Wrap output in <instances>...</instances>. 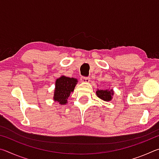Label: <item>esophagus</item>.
Listing matches in <instances>:
<instances>
[{
	"label": "esophagus",
	"mask_w": 159,
	"mask_h": 159,
	"mask_svg": "<svg viewBox=\"0 0 159 159\" xmlns=\"http://www.w3.org/2000/svg\"><path fill=\"white\" fill-rule=\"evenodd\" d=\"M80 80L83 83H89L90 82V78L88 77H83L80 79Z\"/></svg>",
	"instance_id": "1"
}]
</instances>
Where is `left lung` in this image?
Wrapping results in <instances>:
<instances>
[{
  "label": "left lung",
  "instance_id": "8db88e82",
  "mask_svg": "<svg viewBox=\"0 0 159 159\" xmlns=\"http://www.w3.org/2000/svg\"><path fill=\"white\" fill-rule=\"evenodd\" d=\"M114 92L113 89H107V90H102L98 89L96 90V95L99 99L105 102L111 101L113 98Z\"/></svg>",
  "mask_w": 159,
  "mask_h": 159
}]
</instances>
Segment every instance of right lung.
<instances>
[{
    "label": "right lung",
    "instance_id": "add662e5",
    "mask_svg": "<svg viewBox=\"0 0 159 159\" xmlns=\"http://www.w3.org/2000/svg\"><path fill=\"white\" fill-rule=\"evenodd\" d=\"M77 83L78 80L75 78H69L65 76H61L56 79L53 100L58 102L61 105L66 104L67 99L71 93H73Z\"/></svg>",
    "mask_w": 159,
    "mask_h": 159
}]
</instances>
